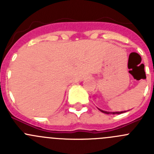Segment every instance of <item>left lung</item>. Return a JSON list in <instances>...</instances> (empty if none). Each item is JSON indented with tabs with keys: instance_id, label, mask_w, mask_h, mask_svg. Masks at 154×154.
Segmentation results:
<instances>
[{
	"instance_id": "1",
	"label": "left lung",
	"mask_w": 154,
	"mask_h": 154,
	"mask_svg": "<svg viewBox=\"0 0 154 154\" xmlns=\"http://www.w3.org/2000/svg\"><path fill=\"white\" fill-rule=\"evenodd\" d=\"M99 110L101 111L102 112H103V113H106V114H120V113H123V112H106V111H103V110H102V109H99Z\"/></svg>"
}]
</instances>
